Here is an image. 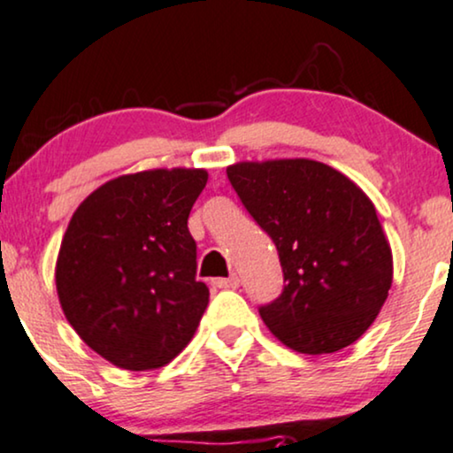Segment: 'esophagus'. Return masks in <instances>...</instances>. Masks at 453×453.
<instances>
[{
    "label": "esophagus",
    "instance_id": "1",
    "mask_svg": "<svg viewBox=\"0 0 453 453\" xmlns=\"http://www.w3.org/2000/svg\"><path fill=\"white\" fill-rule=\"evenodd\" d=\"M238 285H241V280H238L236 274H232V277H227V279L215 280V288H219V289H236Z\"/></svg>",
    "mask_w": 453,
    "mask_h": 453
}]
</instances>
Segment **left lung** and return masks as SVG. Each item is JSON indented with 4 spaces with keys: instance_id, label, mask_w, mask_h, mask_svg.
Instances as JSON below:
<instances>
[{
    "instance_id": "left-lung-1",
    "label": "left lung",
    "mask_w": 453,
    "mask_h": 453,
    "mask_svg": "<svg viewBox=\"0 0 453 453\" xmlns=\"http://www.w3.org/2000/svg\"><path fill=\"white\" fill-rule=\"evenodd\" d=\"M227 179L277 244L283 294L259 309L289 349L321 356L356 342L386 303L394 259L375 204L315 159L238 161Z\"/></svg>"
}]
</instances>
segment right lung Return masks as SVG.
Listing matches in <instances>:
<instances>
[{
  "label": "right lung",
  "instance_id": "1",
  "mask_svg": "<svg viewBox=\"0 0 453 453\" xmlns=\"http://www.w3.org/2000/svg\"><path fill=\"white\" fill-rule=\"evenodd\" d=\"M209 173L155 168L97 187L72 215L55 264L65 319L126 371H155L194 339L209 288L187 219Z\"/></svg>",
  "mask_w": 453,
  "mask_h": 453
}]
</instances>
